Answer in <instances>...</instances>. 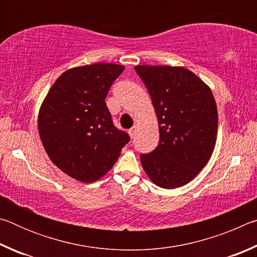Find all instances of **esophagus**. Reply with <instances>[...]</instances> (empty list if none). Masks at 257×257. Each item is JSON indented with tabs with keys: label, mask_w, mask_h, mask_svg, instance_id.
<instances>
[{
	"label": "esophagus",
	"mask_w": 257,
	"mask_h": 257,
	"mask_svg": "<svg viewBox=\"0 0 257 257\" xmlns=\"http://www.w3.org/2000/svg\"><path fill=\"white\" fill-rule=\"evenodd\" d=\"M136 132H137V125H134L133 128H130L129 129V135H130V137L132 138H134L135 137V135H136Z\"/></svg>",
	"instance_id": "obj_1"
}]
</instances>
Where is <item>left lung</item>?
I'll list each match as a JSON object with an SVG mask.
<instances>
[{"instance_id":"8db88e82","label":"left lung","mask_w":257,"mask_h":257,"mask_svg":"<svg viewBox=\"0 0 257 257\" xmlns=\"http://www.w3.org/2000/svg\"><path fill=\"white\" fill-rule=\"evenodd\" d=\"M159 120V145L141 161L155 185L171 189L194 179L213 153L217 110L211 89L182 67L137 66Z\"/></svg>"}]
</instances>
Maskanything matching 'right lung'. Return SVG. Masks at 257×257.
Returning <instances> with one entry per match:
<instances>
[{
  "label": "right lung",
  "mask_w": 257,
  "mask_h": 257,
  "mask_svg": "<svg viewBox=\"0 0 257 257\" xmlns=\"http://www.w3.org/2000/svg\"><path fill=\"white\" fill-rule=\"evenodd\" d=\"M123 66L95 63L61 75L42 104L38 132L60 170L81 182L102 178L130 141L113 123L106 95Z\"/></svg>",
  "instance_id": "add662e5"
}]
</instances>
